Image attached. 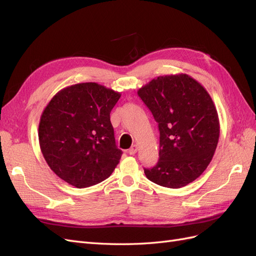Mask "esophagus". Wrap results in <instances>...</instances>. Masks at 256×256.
Segmentation results:
<instances>
[{
	"label": "esophagus",
	"instance_id": "obj_1",
	"mask_svg": "<svg viewBox=\"0 0 256 256\" xmlns=\"http://www.w3.org/2000/svg\"><path fill=\"white\" fill-rule=\"evenodd\" d=\"M136 152H138V145H136V144H134L132 146L130 147L129 150H128V152H129L130 154H134Z\"/></svg>",
	"mask_w": 256,
	"mask_h": 256
}]
</instances>
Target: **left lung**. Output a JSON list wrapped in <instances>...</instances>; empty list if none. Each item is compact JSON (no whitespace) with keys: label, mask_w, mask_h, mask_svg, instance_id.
<instances>
[{"label":"left lung","mask_w":256,"mask_h":256,"mask_svg":"<svg viewBox=\"0 0 256 256\" xmlns=\"http://www.w3.org/2000/svg\"><path fill=\"white\" fill-rule=\"evenodd\" d=\"M138 95L158 122L159 160L148 180L177 189L196 180L212 161L220 134L218 112L207 90L188 74L152 79Z\"/></svg>","instance_id":"8db88e82"}]
</instances>
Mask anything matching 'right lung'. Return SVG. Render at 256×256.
<instances>
[{
    "label": "right lung",
    "mask_w": 256,
    "mask_h": 256,
    "mask_svg": "<svg viewBox=\"0 0 256 256\" xmlns=\"http://www.w3.org/2000/svg\"><path fill=\"white\" fill-rule=\"evenodd\" d=\"M120 94L95 82L65 88L42 114L38 138L44 160L76 188L104 182L122 152L115 144L110 113Z\"/></svg>",
    "instance_id": "1"
}]
</instances>
